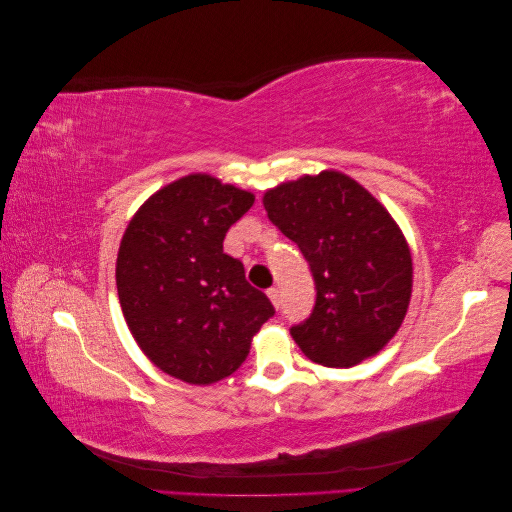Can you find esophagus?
Instances as JSON below:
<instances>
[{
	"label": "esophagus",
	"instance_id": "esophagus-1",
	"mask_svg": "<svg viewBox=\"0 0 512 512\" xmlns=\"http://www.w3.org/2000/svg\"><path fill=\"white\" fill-rule=\"evenodd\" d=\"M267 297L271 299V303H273L275 307H280V290H277V288H269V290H267Z\"/></svg>",
	"mask_w": 512,
	"mask_h": 512
}]
</instances>
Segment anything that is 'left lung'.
<instances>
[{
    "mask_svg": "<svg viewBox=\"0 0 512 512\" xmlns=\"http://www.w3.org/2000/svg\"><path fill=\"white\" fill-rule=\"evenodd\" d=\"M262 205L314 273L316 305L290 329L294 344L309 361L337 369L376 356L412 297L410 245L389 209L333 168L277 183Z\"/></svg>",
    "mask_w": 512,
    "mask_h": 512,
    "instance_id": "left-lung-1",
    "label": "left lung"
}]
</instances>
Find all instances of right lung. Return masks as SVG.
<instances>
[{"label":"right lung","instance_id":"obj_1","mask_svg":"<svg viewBox=\"0 0 512 512\" xmlns=\"http://www.w3.org/2000/svg\"><path fill=\"white\" fill-rule=\"evenodd\" d=\"M254 194L209 173L153 192L132 215L117 252V294L138 348L164 374L194 386L241 367L273 316L247 284L241 260L224 254L226 230Z\"/></svg>","mask_w":512,"mask_h":512}]
</instances>
